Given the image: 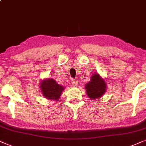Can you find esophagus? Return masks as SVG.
I'll return each mask as SVG.
<instances>
[{"label": "esophagus", "instance_id": "1", "mask_svg": "<svg viewBox=\"0 0 146 146\" xmlns=\"http://www.w3.org/2000/svg\"><path fill=\"white\" fill-rule=\"evenodd\" d=\"M71 83L72 84L73 86H74V87H76L77 84H78V81H77L76 80H75V79H72Z\"/></svg>", "mask_w": 146, "mask_h": 146}]
</instances>
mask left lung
<instances>
[{
	"label": "left lung",
	"mask_w": 146,
	"mask_h": 146,
	"mask_svg": "<svg viewBox=\"0 0 146 146\" xmlns=\"http://www.w3.org/2000/svg\"><path fill=\"white\" fill-rule=\"evenodd\" d=\"M84 88L87 96L91 100H96L104 95L107 89V84L105 79L98 73H95L91 76L90 81L85 84Z\"/></svg>",
	"instance_id": "obj_1"
}]
</instances>
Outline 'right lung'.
<instances>
[{"mask_svg": "<svg viewBox=\"0 0 146 146\" xmlns=\"http://www.w3.org/2000/svg\"><path fill=\"white\" fill-rule=\"evenodd\" d=\"M40 89L42 96L46 100L58 101L61 95L64 91L65 87L57 84L52 78H46L41 80L40 82Z\"/></svg>", "mask_w": 146, "mask_h": 146, "instance_id": "add662e5", "label": "right lung"}]
</instances>
